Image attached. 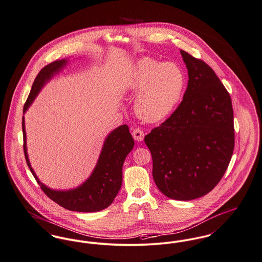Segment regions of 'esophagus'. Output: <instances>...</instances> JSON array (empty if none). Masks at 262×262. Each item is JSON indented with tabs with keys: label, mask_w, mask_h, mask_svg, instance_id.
Masks as SVG:
<instances>
[{
	"label": "esophagus",
	"mask_w": 262,
	"mask_h": 262,
	"mask_svg": "<svg viewBox=\"0 0 262 262\" xmlns=\"http://www.w3.org/2000/svg\"><path fill=\"white\" fill-rule=\"evenodd\" d=\"M132 135H133V138L136 140V141H138V142H141L142 140L144 139V133H143V131H142L141 129H139V128L133 129Z\"/></svg>",
	"instance_id": "1"
}]
</instances>
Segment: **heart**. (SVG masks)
<instances>
[{
  "instance_id": "heart-1",
  "label": "heart",
  "mask_w": 262,
  "mask_h": 262,
  "mask_svg": "<svg viewBox=\"0 0 262 262\" xmlns=\"http://www.w3.org/2000/svg\"><path fill=\"white\" fill-rule=\"evenodd\" d=\"M186 78L174 62L139 60L125 80L127 93L137 94L134 111L140 119L157 123L170 116L180 103Z\"/></svg>"
}]
</instances>
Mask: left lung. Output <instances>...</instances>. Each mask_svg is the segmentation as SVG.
<instances>
[{"mask_svg": "<svg viewBox=\"0 0 262 262\" xmlns=\"http://www.w3.org/2000/svg\"><path fill=\"white\" fill-rule=\"evenodd\" d=\"M189 81L174 113L145 136L153 178L166 196L192 201L210 192L226 173L234 148L233 111L209 66L181 50Z\"/></svg>", "mask_w": 262, "mask_h": 262, "instance_id": "left-lung-1", "label": "left lung"}]
</instances>
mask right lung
<instances>
[{"mask_svg": "<svg viewBox=\"0 0 262 262\" xmlns=\"http://www.w3.org/2000/svg\"><path fill=\"white\" fill-rule=\"evenodd\" d=\"M68 59L55 60L46 66L35 77L30 95L24 105V113L29 109L41 90L53 77L62 70ZM23 135H24V152L27 164L40 186L43 192L53 202L64 209L80 211L93 212L99 211L109 207L122 185V167L127 155L134 147V140L129 132V127L124 124L106 137L98 158L97 164L88 180L75 189L68 191H56L43 185L35 174L31 166L27 152V134L25 128V117H23Z\"/></svg>", "mask_w": 262, "mask_h": 262, "instance_id": "obj_1", "label": "right lung"}]
</instances>
